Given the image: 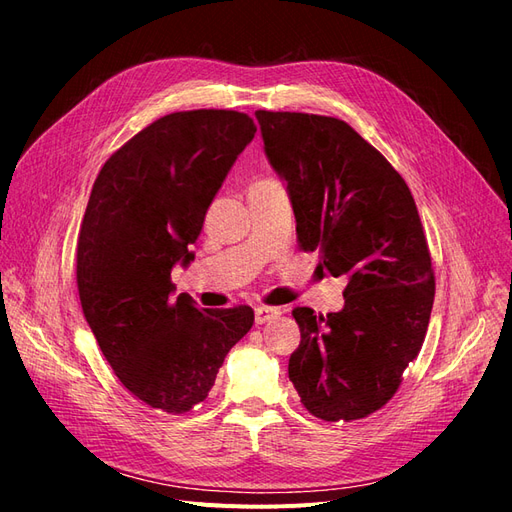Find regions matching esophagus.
Wrapping results in <instances>:
<instances>
[{
    "label": "esophagus",
    "instance_id": "1",
    "mask_svg": "<svg viewBox=\"0 0 512 512\" xmlns=\"http://www.w3.org/2000/svg\"><path fill=\"white\" fill-rule=\"evenodd\" d=\"M280 308H274V306H257L255 308V323L257 325H263V323H268V321H272V319H276L278 315H280Z\"/></svg>",
    "mask_w": 512,
    "mask_h": 512
}]
</instances>
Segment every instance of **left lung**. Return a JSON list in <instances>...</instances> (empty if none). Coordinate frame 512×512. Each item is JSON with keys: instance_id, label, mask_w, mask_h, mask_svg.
I'll list each match as a JSON object with an SVG mask.
<instances>
[{"instance_id": "8db88e82", "label": "left lung", "mask_w": 512, "mask_h": 512, "mask_svg": "<svg viewBox=\"0 0 512 512\" xmlns=\"http://www.w3.org/2000/svg\"><path fill=\"white\" fill-rule=\"evenodd\" d=\"M263 148L285 180L304 251L346 276L344 306L293 308L300 346L289 381L310 415L355 421L383 408L421 351L434 270L417 204L391 163L334 117L257 110Z\"/></svg>"}]
</instances>
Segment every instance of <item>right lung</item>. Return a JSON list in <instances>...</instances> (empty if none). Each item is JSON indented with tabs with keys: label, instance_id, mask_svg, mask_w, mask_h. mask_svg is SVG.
<instances>
[{
	"label": "right lung",
	"instance_id": "right-lung-1",
	"mask_svg": "<svg viewBox=\"0 0 512 512\" xmlns=\"http://www.w3.org/2000/svg\"><path fill=\"white\" fill-rule=\"evenodd\" d=\"M255 123L236 110L157 119L97 174L76 249L82 312L123 387L163 412L206 400L229 349L253 327L251 306L174 300L172 268L189 266L206 210Z\"/></svg>",
	"mask_w": 512,
	"mask_h": 512
}]
</instances>
